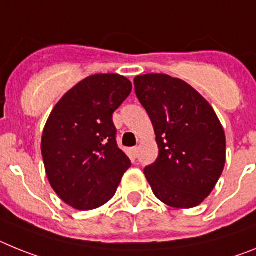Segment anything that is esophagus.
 <instances>
[{"instance_id": "obj_1", "label": "esophagus", "mask_w": 256, "mask_h": 256, "mask_svg": "<svg viewBox=\"0 0 256 256\" xmlns=\"http://www.w3.org/2000/svg\"><path fill=\"white\" fill-rule=\"evenodd\" d=\"M138 152H139V148H138V146H132V148H130L131 157H134V158H136V157H138Z\"/></svg>"}]
</instances>
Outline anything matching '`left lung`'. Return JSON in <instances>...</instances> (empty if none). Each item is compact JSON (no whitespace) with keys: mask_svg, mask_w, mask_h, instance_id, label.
<instances>
[{"mask_svg":"<svg viewBox=\"0 0 256 256\" xmlns=\"http://www.w3.org/2000/svg\"><path fill=\"white\" fill-rule=\"evenodd\" d=\"M134 85L160 150L144 168L153 193L171 208L198 206L226 165V134L216 113L183 80L150 73L136 76Z\"/></svg>","mask_w":256,"mask_h":256,"instance_id":"8db88e82","label":"left lung"}]
</instances>
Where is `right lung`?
Returning <instances> with one entry per match:
<instances>
[{"label":"right lung","instance_id":"1","mask_svg":"<svg viewBox=\"0 0 256 256\" xmlns=\"http://www.w3.org/2000/svg\"><path fill=\"white\" fill-rule=\"evenodd\" d=\"M132 85L114 73L70 88L48 116L41 152L50 186L66 205L92 210L114 196L131 162L116 142L112 116Z\"/></svg>","mask_w":256,"mask_h":256}]
</instances>
